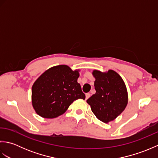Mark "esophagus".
<instances>
[{
	"instance_id": "esophagus-1",
	"label": "esophagus",
	"mask_w": 158,
	"mask_h": 158,
	"mask_svg": "<svg viewBox=\"0 0 158 158\" xmlns=\"http://www.w3.org/2000/svg\"><path fill=\"white\" fill-rule=\"evenodd\" d=\"M89 97H90V94H89V93L86 94H85V100L88 99V98H89Z\"/></svg>"
}]
</instances>
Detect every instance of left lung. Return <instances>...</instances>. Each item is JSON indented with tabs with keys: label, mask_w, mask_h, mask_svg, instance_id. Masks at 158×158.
I'll use <instances>...</instances> for the list:
<instances>
[{
	"label": "left lung",
	"mask_w": 158,
	"mask_h": 158,
	"mask_svg": "<svg viewBox=\"0 0 158 158\" xmlns=\"http://www.w3.org/2000/svg\"><path fill=\"white\" fill-rule=\"evenodd\" d=\"M96 94L87 100L93 113L99 120L108 123L122 113L127 104L125 83L118 73L113 70L102 73L94 70Z\"/></svg>",
	"instance_id": "obj_1"
}]
</instances>
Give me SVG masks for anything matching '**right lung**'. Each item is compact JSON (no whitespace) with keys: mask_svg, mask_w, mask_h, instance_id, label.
Here are the masks:
<instances>
[{"mask_svg":"<svg viewBox=\"0 0 158 158\" xmlns=\"http://www.w3.org/2000/svg\"><path fill=\"white\" fill-rule=\"evenodd\" d=\"M79 70L66 65L52 67L36 80L32 88V103L36 113L44 118L62 115L74 100H84L85 94L77 83Z\"/></svg>","mask_w":158,"mask_h":158,"instance_id":"obj_1","label":"right lung"}]
</instances>
